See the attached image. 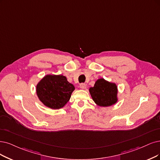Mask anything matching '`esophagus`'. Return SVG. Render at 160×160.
<instances>
[{"instance_id":"obj_1","label":"esophagus","mask_w":160,"mask_h":160,"mask_svg":"<svg viewBox=\"0 0 160 160\" xmlns=\"http://www.w3.org/2000/svg\"><path fill=\"white\" fill-rule=\"evenodd\" d=\"M80 88L82 90H84L86 88V84H84V83H82V84H80Z\"/></svg>"}]
</instances>
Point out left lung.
<instances>
[{
  "label": "left lung",
  "instance_id": "obj_1",
  "mask_svg": "<svg viewBox=\"0 0 160 160\" xmlns=\"http://www.w3.org/2000/svg\"><path fill=\"white\" fill-rule=\"evenodd\" d=\"M89 91L94 102L101 107L113 105L118 100L117 85L103 78L98 79Z\"/></svg>",
  "mask_w": 160,
  "mask_h": 160
}]
</instances>
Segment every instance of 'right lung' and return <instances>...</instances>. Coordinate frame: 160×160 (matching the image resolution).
<instances>
[{"instance_id":"add662e5","label":"right lung","mask_w":160,"mask_h":160,"mask_svg":"<svg viewBox=\"0 0 160 160\" xmlns=\"http://www.w3.org/2000/svg\"><path fill=\"white\" fill-rule=\"evenodd\" d=\"M74 89L73 84L68 82L64 76L48 74L39 82L36 92L39 100L46 107L58 109L69 101Z\"/></svg>"}]
</instances>
